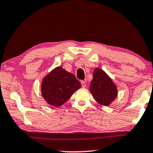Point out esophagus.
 <instances>
[{"label": "esophagus", "mask_w": 153, "mask_h": 153, "mask_svg": "<svg viewBox=\"0 0 153 153\" xmlns=\"http://www.w3.org/2000/svg\"><path fill=\"white\" fill-rule=\"evenodd\" d=\"M81 84H82V86L83 87V88H85V87H86V83H85V82H84V81H82V82H81Z\"/></svg>", "instance_id": "1"}]
</instances>
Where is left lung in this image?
I'll return each instance as SVG.
<instances>
[{
    "label": "left lung",
    "mask_w": 153,
    "mask_h": 153,
    "mask_svg": "<svg viewBox=\"0 0 153 153\" xmlns=\"http://www.w3.org/2000/svg\"><path fill=\"white\" fill-rule=\"evenodd\" d=\"M90 91L97 102L105 106L110 105L117 96L115 84L105 72L99 68L94 70Z\"/></svg>",
    "instance_id": "left-lung-1"
}]
</instances>
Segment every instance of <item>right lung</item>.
Instances as JSON below:
<instances>
[{"instance_id": "right-lung-1", "label": "right lung", "mask_w": 153, "mask_h": 153, "mask_svg": "<svg viewBox=\"0 0 153 153\" xmlns=\"http://www.w3.org/2000/svg\"><path fill=\"white\" fill-rule=\"evenodd\" d=\"M80 87V82L74 74L59 67L43 79L42 93L48 104L59 107Z\"/></svg>"}]
</instances>
